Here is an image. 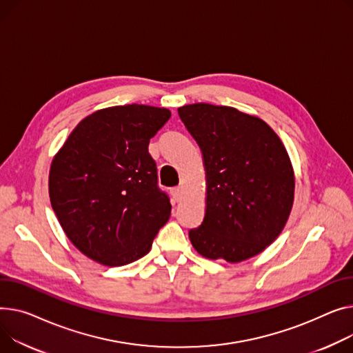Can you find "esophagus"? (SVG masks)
<instances>
[{"instance_id":"34e87169","label":"esophagus","mask_w":353,"mask_h":353,"mask_svg":"<svg viewBox=\"0 0 353 353\" xmlns=\"http://www.w3.org/2000/svg\"><path fill=\"white\" fill-rule=\"evenodd\" d=\"M183 187L181 185H179V187H174V189L172 190V194H173V197H174V200L176 201H180L181 200V197H183Z\"/></svg>"}]
</instances>
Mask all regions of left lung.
<instances>
[{
  "label": "left lung",
  "instance_id": "1",
  "mask_svg": "<svg viewBox=\"0 0 353 353\" xmlns=\"http://www.w3.org/2000/svg\"><path fill=\"white\" fill-rule=\"evenodd\" d=\"M205 172V214L189 231L208 260L241 263L263 252L291 214L295 176L278 134L260 117L210 103L177 109Z\"/></svg>",
  "mask_w": 353,
  "mask_h": 353
}]
</instances>
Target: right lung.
<instances>
[{
  "label": "right lung",
  "instance_id": "right-lung-1",
  "mask_svg": "<svg viewBox=\"0 0 353 353\" xmlns=\"http://www.w3.org/2000/svg\"><path fill=\"white\" fill-rule=\"evenodd\" d=\"M170 110L123 105L88 114L54 156L50 199L58 221L90 260L122 267L146 255L172 204L157 187L150 139Z\"/></svg>",
  "mask_w": 353,
  "mask_h": 353
}]
</instances>
